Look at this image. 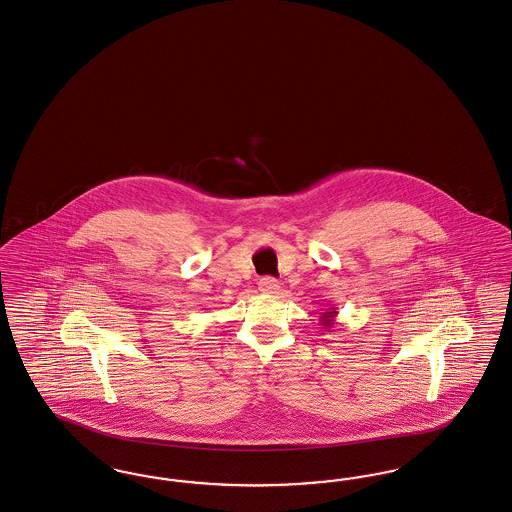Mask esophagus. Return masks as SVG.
<instances>
[{
	"label": "esophagus",
	"instance_id": "1",
	"mask_svg": "<svg viewBox=\"0 0 512 512\" xmlns=\"http://www.w3.org/2000/svg\"><path fill=\"white\" fill-rule=\"evenodd\" d=\"M258 289H260V292H264V294H277L279 289H281V285L273 277H262L260 283H258Z\"/></svg>",
	"mask_w": 512,
	"mask_h": 512
}]
</instances>
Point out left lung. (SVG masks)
<instances>
[{"mask_svg":"<svg viewBox=\"0 0 512 512\" xmlns=\"http://www.w3.org/2000/svg\"><path fill=\"white\" fill-rule=\"evenodd\" d=\"M336 315H338V310L331 306L327 312L321 313V325L325 327V329H331L334 325V321H336Z\"/></svg>","mask_w":512,"mask_h":512,"instance_id":"left-lung-1","label":"left lung"}]
</instances>
